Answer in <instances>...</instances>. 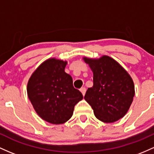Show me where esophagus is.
I'll return each mask as SVG.
<instances>
[{
    "label": "esophagus",
    "instance_id": "esophagus-1",
    "mask_svg": "<svg viewBox=\"0 0 154 154\" xmlns=\"http://www.w3.org/2000/svg\"><path fill=\"white\" fill-rule=\"evenodd\" d=\"M80 91H81V92L82 93L83 96H84V95H85V93H86V88H84V87H82V88H81Z\"/></svg>",
    "mask_w": 154,
    "mask_h": 154
}]
</instances>
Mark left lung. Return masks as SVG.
<instances>
[{
	"mask_svg": "<svg viewBox=\"0 0 154 154\" xmlns=\"http://www.w3.org/2000/svg\"><path fill=\"white\" fill-rule=\"evenodd\" d=\"M93 72V86L84 99L94 116L105 123H113L127 113L134 96V86L129 73L113 58L84 57Z\"/></svg>",
	"mask_w": 154,
	"mask_h": 154,
	"instance_id": "obj_1",
	"label": "left lung"
}]
</instances>
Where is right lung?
<instances>
[{
    "instance_id": "obj_1",
    "label": "right lung",
    "mask_w": 154,
    "mask_h": 154,
    "mask_svg": "<svg viewBox=\"0 0 154 154\" xmlns=\"http://www.w3.org/2000/svg\"><path fill=\"white\" fill-rule=\"evenodd\" d=\"M66 61L50 58L32 74L27 83L29 100L38 115L53 124H63L71 118L75 105L83 99L65 72Z\"/></svg>"
}]
</instances>
